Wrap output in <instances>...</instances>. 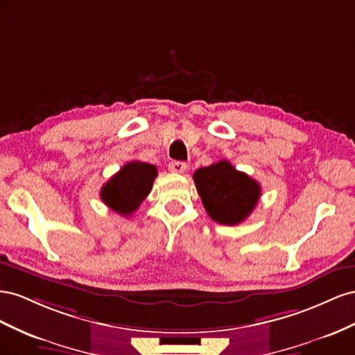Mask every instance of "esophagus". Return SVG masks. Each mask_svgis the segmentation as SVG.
<instances>
[{
  "label": "esophagus",
  "instance_id": "obj_1",
  "mask_svg": "<svg viewBox=\"0 0 355 355\" xmlns=\"http://www.w3.org/2000/svg\"><path fill=\"white\" fill-rule=\"evenodd\" d=\"M171 172H175V174H183V172L187 169V165L184 162H180V160H172L171 164L168 165Z\"/></svg>",
  "mask_w": 355,
  "mask_h": 355
}]
</instances>
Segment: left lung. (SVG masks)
<instances>
[{"label": "left lung", "instance_id": "8db88e82", "mask_svg": "<svg viewBox=\"0 0 355 355\" xmlns=\"http://www.w3.org/2000/svg\"><path fill=\"white\" fill-rule=\"evenodd\" d=\"M193 180L208 216L226 226L244 221L256 208L261 193L256 180L236 171L227 160L199 168Z\"/></svg>", "mask_w": 355, "mask_h": 355}]
</instances>
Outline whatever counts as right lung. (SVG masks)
<instances>
[{"instance_id": "1", "label": "right lung", "mask_w": 355, "mask_h": 355, "mask_svg": "<svg viewBox=\"0 0 355 355\" xmlns=\"http://www.w3.org/2000/svg\"><path fill=\"white\" fill-rule=\"evenodd\" d=\"M156 177L157 169L155 165L138 160L129 162L107 181L99 196L110 209L128 217L148 196Z\"/></svg>"}]
</instances>
